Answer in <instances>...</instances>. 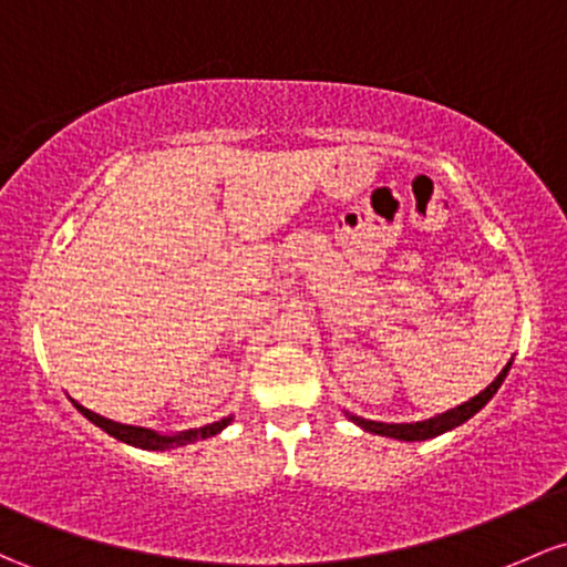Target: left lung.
Listing matches in <instances>:
<instances>
[{
    "instance_id": "1",
    "label": "left lung",
    "mask_w": 567,
    "mask_h": 567,
    "mask_svg": "<svg viewBox=\"0 0 567 567\" xmlns=\"http://www.w3.org/2000/svg\"><path fill=\"white\" fill-rule=\"evenodd\" d=\"M508 369H512V360H508L506 369H503L501 374H497L493 382H489L487 388L482 390V393L471 398V401L460 403V406H455V409H450V412L431 416V420H422V422H377V420H363V416L350 414V412H344V414L350 416L354 425L363 427V431H369L374 435H388V439H398V441H427V439H435V435L452 431V427L463 425V422H468L471 416L478 412V409L487 406L489 398L497 393V388H501L503 379H506Z\"/></svg>"
}]
</instances>
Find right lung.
<instances>
[{"label": "right lung", "mask_w": 567, "mask_h": 567, "mask_svg": "<svg viewBox=\"0 0 567 567\" xmlns=\"http://www.w3.org/2000/svg\"><path fill=\"white\" fill-rule=\"evenodd\" d=\"M72 403H74V409L85 416V420H91L93 425L102 427V431L110 433L112 439L123 441V444H132V446H136V450H151V452L177 450V446L196 444V441H202V439H213V435L220 433L223 427L231 425V420H234V416H223V420L209 422V425H204V427H190V431H179V433H158V431H151V427L123 425V422L107 420V416L80 406L78 401H72Z\"/></svg>", "instance_id": "right-lung-1"}]
</instances>
